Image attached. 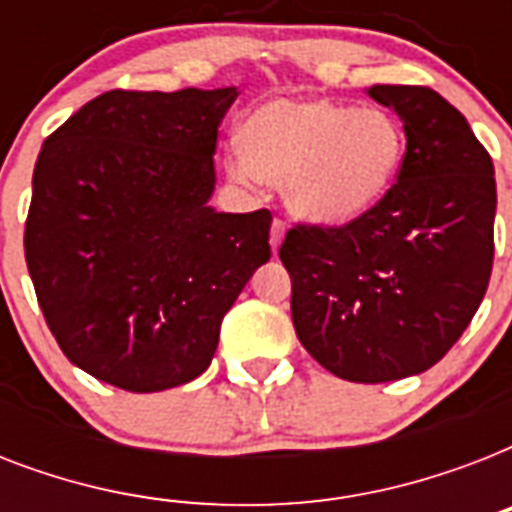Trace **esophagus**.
I'll return each instance as SVG.
<instances>
[{
    "mask_svg": "<svg viewBox=\"0 0 512 512\" xmlns=\"http://www.w3.org/2000/svg\"><path fill=\"white\" fill-rule=\"evenodd\" d=\"M284 233H287V225H284V220H273L271 223V249L276 252V249L281 247V241H284Z\"/></svg>",
    "mask_w": 512,
    "mask_h": 512,
    "instance_id": "34e87169",
    "label": "esophagus"
}]
</instances>
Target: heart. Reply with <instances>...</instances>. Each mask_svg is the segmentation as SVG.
<instances>
[{
	"instance_id": "heart-1",
	"label": "heart",
	"mask_w": 512,
	"mask_h": 512,
	"mask_svg": "<svg viewBox=\"0 0 512 512\" xmlns=\"http://www.w3.org/2000/svg\"><path fill=\"white\" fill-rule=\"evenodd\" d=\"M228 170L281 188L313 225H345L390 193L406 154L404 127L388 108L329 98H276L247 116Z\"/></svg>"
}]
</instances>
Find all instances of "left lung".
Listing matches in <instances>:
<instances>
[{
    "label": "left lung",
    "instance_id": "left-lung-1",
    "mask_svg": "<svg viewBox=\"0 0 512 512\" xmlns=\"http://www.w3.org/2000/svg\"><path fill=\"white\" fill-rule=\"evenodd\" d=\"M404 122L385 199L353 223L295 225L279 257L303 348L348 382L412 377L449 353L484 300L497 183L468 119L430 87L374 84Z\"/></svg>",
    "mask_w": 512,
    "mask_h": 512
}]
</instances>
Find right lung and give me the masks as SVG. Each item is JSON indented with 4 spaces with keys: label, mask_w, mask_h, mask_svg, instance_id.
Returning <instances> with one entry per match:
<instances>
[{
    "label": "right lung",
    "mask_w": 512,
    "mask_h": 512,
    "mask_svg": "<svg viewBox=\"0 0 512 512\" xmlns=\"http://www.w3.org/2000/svg\"><path fill=\"white\" fill-rule=\"evenodd\" d=\"M236 87L111 90L44 140L26 265L71 364L156 393L209 366L252 273L271 260V212H215L217 127Z\"/></svg>",
    "instance_id": "add662e5"
}]
</instances>
